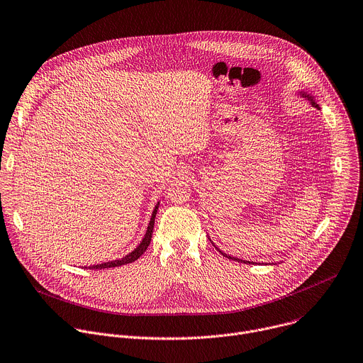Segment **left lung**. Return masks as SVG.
<instances>
[{
	"instance_id": "1",
	"label": "left lung",
	"mask_w": 363,
	"mask_h": 363,
	"mask_svg": "<svg viewBox=\"0 0 363 363\" xmlns=\"http://www.w3.org/2000/svg\"><path fill=\"white\" fill-rule=\"evenodd\" d=\"M299 95L302 96V98H306L311 104H312V106H315V108H318L319 109V105L316 104V101H315V98H313V95H311V94H308V92H305V91H299ZM211 240V239H209ZM213 244V242H212ZM215 247V245H213ZM216 248V247H215ZM218 250V248H216ZM219 251V250H218ZM223 257H226L228 259H232V261H236V262H244V264H252V262H250V261H244V259H239V258H235V257H229V255H226L225 252H222V251H219Z\"/></svg>"
}]
</instances>
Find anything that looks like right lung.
Segmentation results:
<instances>
[{"label": "right lung", "mask_w": 363, "mask_h": 363, "mask_svg": "<svg viewBox=\"0 0 363 363\" xmlns=\"http://www.w3.org/2000/svg\"><path fill=\"white\" fill-rule=\"evenodd\" d=\"M158 206H160V202L155 205V208H154V211H152L151 220H150V223H148V228H147V232H145L143 240H141L140 245H138L133 252H130L128 255L123 257L121 259H115V261H109V262H102V264L91 265V267H88V268H89V269H108V268H115V267H121V265H127V264H131V262L137 261V259L147 251V248H148L150 244H151V238H152V230H154V223H155V216H157Z\"/></svg>", "instance_id": "add662e5"}]
</instances>
